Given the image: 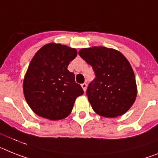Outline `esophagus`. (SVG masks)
Here are the masks:
<instances>
[{
    "instance_id": "34e87169",
    "label": "esophagus",
    "mask_w": 158,
    "mask_h": 158,
    "mask_svg": "<svg viewBox=\"0 0 158 158\" xmlns=\"http://www.w3.org/2000/svg\"><path fill=\"white\" fill-rule=\"evenodd\" d=\"M81 87H82V88H83V91H86V89H87V83H82Z\"/></svg>"
}]
</instances>
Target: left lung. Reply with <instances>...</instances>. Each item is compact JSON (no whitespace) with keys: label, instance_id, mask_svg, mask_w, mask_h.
<instances>
[{"label":"left lung","instance_id":"8db88e82","mask_svg":"<svg viewBox=\"0 0 158 158\" xmlns=\"http://www.w3.org/2000/svg\"><path fill=\"white\" fill-rule=\"evenodd\" d=\"M79 54L95 72V78L86 91L95 112L109 118L125 113L137 93L134 73L126 58L103 46L82 49Z\"/></svg>","mask_w":158,"mask_h":158}]
</instances>
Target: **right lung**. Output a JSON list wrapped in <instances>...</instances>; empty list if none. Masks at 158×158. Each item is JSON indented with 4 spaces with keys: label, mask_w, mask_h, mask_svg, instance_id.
<instances>
[{
    "label": "right lung",
    "mask_w": 158,
    "mask_h": 158,
    "mask_svg": "<svg viewBox=\"0 0 158 158\" xmlns=\"http://www.w3.org/2000/svg\"><path fill=\"white\" fill-rule=\"evenodd\" d=\"M77 56L75 49L61 44L45 45L32 59L23 82L24 95L34 112L50 120H62L83 94L67 70Z\"/></svg>",
    "instance_id": "1"
}]
</instances>
